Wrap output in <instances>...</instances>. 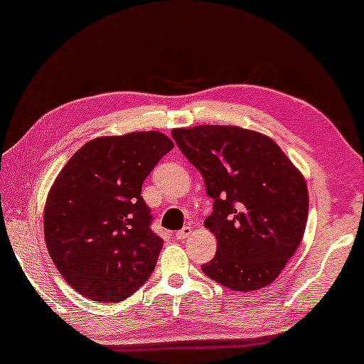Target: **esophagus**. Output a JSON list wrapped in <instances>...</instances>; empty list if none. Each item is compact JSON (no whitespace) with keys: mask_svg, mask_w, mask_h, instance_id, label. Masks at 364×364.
<instances>
[{"mask_svg":"<svg viewBox=\"0 0 364 364\" xmlns=\"http://www.w3.org/2000/svg\"><path fill=\"white\" fill-rule=\"evenodd\" d=\"M191 233H192V228H191V227H184L183 230L178 231V233L175 235V237L178 239V241H183V239L189 237V236H191Z\"/></svg>","mask_w":364,"mask_h":364,"instance_id":"obj_1","label":"esophagus"}]
</instances>
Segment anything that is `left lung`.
Listing matches in <instances>:
<instances>
[{"label":"left lung","instance_id":"obj_1","mask_svg":"<svg viewBox=\"0 0 364 364\" xmlns=\"http://www.w3.org/2000/svg\"><path fill=\"white\" fill-rule=\"evenodd\" d=\"M172 137L214 198L205 227L215 236L218 250L202 266L205 275L241 292L272 283L305 233L304 175L258 131L198 125L175 128Z\"/></svg>","mask_w":364,"mask_h":364}]
</instances>
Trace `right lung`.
<instances>
[{"mask_svg":"<svg viewBox=\"0 0 364 364\" xmlns=\"http://www.w3.org/2000/svg\"><path fill=\"white\" fill-rule=\"evenodd\" d=\"M173 142L159 131L84 144L60 170L43 210L46 249L72 288L117 304L149 280L162 239L150 228L142 184Z\"/></svg>","mask_w":364,"mask_h":364,"instance_id":"right-lung-1","label":"right lung"}]
</instances>
